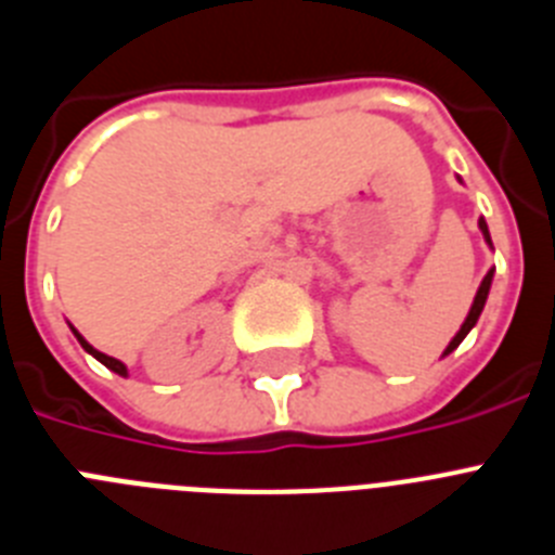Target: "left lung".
I'll return each mask as SVG.
<instances>
[{
  "instance_id": "left-lung-1",
  "label": "left lung",
  "mask_w": 555,
  "mask_h": 555,
  "mask_svg": "<svg viewBox=\"0 0 555 555\" xmlns=\"http://www.w3.org/2000/svg\"><path fill=\"white\" fill-rule=\"evenodd\" d=\"M478 228H480V233H483V238H487V244H489V247H492V238H489V228H487V222H483V219H478ZM492 274H494V269H489V272H487V278H483V281H480V286H478V294H475L473 308H469L467 320H464V325H461V331L455 333V336H453V341H450V345H448V350H444V356H448V352H453L455 347H459L461 341H464V336H467V333L473 331V327H475V322H478L480 311H483V306H487L489 286H492Z\"/></svg>"
}]
</instances>
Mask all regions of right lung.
<instances>
[{
    "mask_svg": "<svg viewBox=\"0 0 555 555\" xmlns=\"http://www.w3.org/2000/svg\"><path fill=\"white\" fill-rule=\"evenodd\" d=\"M72 331H75V327H72ZM75 336H77V341H80V345H82V350H86V352H91V356H94L96 361H100V364H105L107 370H113V372H116V375H127V366L121 364V361H116V358H111V356H105V352L94 350V347L88 345L86 338H82L80 333H77V331H75Z\"/></svg>",
    "mask_w": 555,
    "mask_h": 555,
    "instance_id": "right-lung-1",
    "label": "right lung"
}]
</instances>
